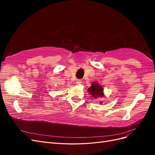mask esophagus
<instances>
[{
  "label": "esophagus",
  "mask_w": 155,
  "mask_h": 155,
  "mask_svg": "<svg viewBox=\"0 0 155 155\" xmlns=\"http://www.w3.org/2000/svg\"><path fill=\"white\" fill-rule=\"evenodd\" d=\"M81 83H82L81 79H78V80L76 81V83L78 84V85H81Z\"/></svg>",
  "instance_id": "esophagus-1"
}]
</instances>
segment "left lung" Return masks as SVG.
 <instances>
[{
	"mask_svg": "<svg viewBox=\"0 0 155 155\" xmlns=\"http://www.w3.org/2000/svg\"><path fill=\"white\" fill-rule=\"evenodd\" d=\"M88 92H89L94 97H103L104 96V89L97 82H94L92 84L91 87L88 89Z\"/></svg>",
	"mask_w": 155,
	"mask_h": 155,
	"instance_id": "left-lung-1",
	"label": "left lung"
}]
</instances>
